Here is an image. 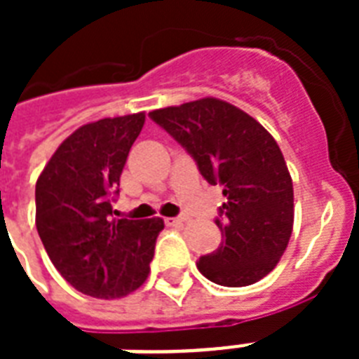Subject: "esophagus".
I'll return each instance as SVG.
<instances>
[{
    "mask_svg": "<svg viewBox=\"0 0 359 359\" xmlns=\"http://www.w3.org/2000/svg\"><path fill=\"white\" fill-rule=\"evenodd\" d=\"M186 222L184 216H179V218H168L165 219V224L168 225H182Z\"/></svg>",
    "mask_w": 359,
    "mask_h": 359,
    "instance_id": "obj_1",
    "label": "esophagus"
}]
</instances>
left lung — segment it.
<instances>
[{
  "label": "left lung",
  "mask_w": 359,
  "mask_h": 359,
  "mask_svg": "<svg viewBox=\"0 0 359 359\" xmlns=\"http://www.w3.org/2000/svg\"><path fill=\"white\" fill-rule=\"evenodd\" d=\"M196 160L208 184L224 188L216 225L222 244L197 261L224 287L257 283L279 262L294 224L292 179L281 149L261 123L218 98L149 114Z\"/></svg>",
  "instance_id": "obj_1"
}]
</instances>
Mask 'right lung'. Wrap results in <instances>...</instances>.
Returning <instances> with one entry per match:
<instances>
[{
	"label": "right lung",
	"instance_id": "obj_1",
	"mask_svg": "<svg viewBox=\"0 0 359 359\" xmlns=\"http://www.w3.org/2000/svg\"><path fill=\"white\" fill-rule=\"evenodd\" d=\"M145 114L83 124L36 180L35 224L57 272L93 298H121L145 283L162 218L114 219L121 173Z\"/></svg>",
	"mask_w": 359,
	"mask_h": 359
}]
</instances>
